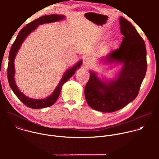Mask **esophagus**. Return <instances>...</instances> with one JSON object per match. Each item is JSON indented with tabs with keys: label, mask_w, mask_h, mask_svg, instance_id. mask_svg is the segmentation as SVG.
I'll list each match as a JSON object with an SVG mask.
<instances>
[{
	"label": "esophagus",
	"mask_w": 159,
	"mask_h": 159,
	"mask_svg": "<svg viewBox=\"0 0 159 159\" xmlns=\"http://www.w3.org/2000/svg\"><path fill=\"white\" fill-rule=\"evenodd\" d=\"M92 65V61L89 58H85L83 61V66L85 69H88Z\"/></svg>",
	"instance_id": "1"
}]
</instances>
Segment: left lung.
<instances>
[{"label":"left lung","instance_id":"left-lung-1","mask_svg":"<svg viewBox=\"0 0 159 159\" xmlns=\"http://www.w3.org/2000/svg\"><path fill=\"white\" fill-rule=\"evenodd\" d=\"M120 30L124 36L119 48L106 56L108 63H122L117 77L102 80L93 71H90L84 94L88 105L103 112L116 111L137 97L145 76L147 63L145 44L128 20L120 18Z\"/></svg>","mask_w":159,"mask_h":159}]
</instances>
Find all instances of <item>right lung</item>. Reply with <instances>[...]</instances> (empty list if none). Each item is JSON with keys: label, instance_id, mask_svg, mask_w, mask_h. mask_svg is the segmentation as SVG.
<instances>
[{"label": "right lung", "instance_id": "right-lung-1", "mask_svg": "<svg viewBox=\"0 0 159 159\" xmlns=\"http://www.w3.org/2000/svg\"><path fill=\"white\" fill-rule=\"evenodd\" d=\"M65 16L63 15H58V14H52L41 16L39 18L34 20L33 21L30 22L25 27L22 28L18 35L10 50L9 55V62L7 67V78L9 85L12 89V91L16 94V96L19 99V100L23 102L26 106L32 108V109H40L47 107L52 106L57 100L62 85L69 80L72 77L76 70L80 67L82 61H79L75 65L70 69H68L66 72L64 74L61 79L60 80L59 84L54 90L52 94L47 97V98L43 99H34L32 98H28L24 94H22L19 90L14 80V74H15V69H14V59L16 58V54L19 50L22 43H23L26 38L34 30H35L38 26L40 25H43L45 23H51L53 22H57L64 19Z\"/></svg>", "mask_w": 159, "mask_h": 159}]
</instances>
